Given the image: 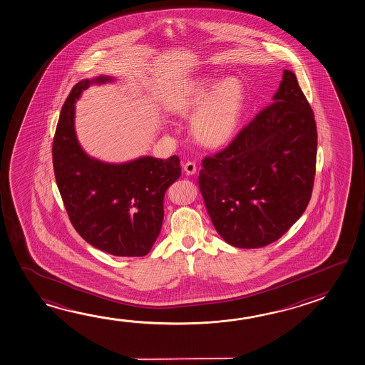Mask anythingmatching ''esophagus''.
<instances>
[{
    "mask_svg": "<svg viewBox=\"0 0 365 365\" xmlns=\"http://www.w3.org/2000/svg\"><path fill=\"white\" fill-rule=\"evenodd\" d=\"M182 168H184V171L187 175H194V173H197V166H195L194 162H186Z\"/></svg>",
    "mask_w": 365,
    "mask_h": 365,
    "instance_id": "1",
    "label": "esophagus"
}]
</instances>
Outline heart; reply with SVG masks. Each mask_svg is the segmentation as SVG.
<instances>
[{"mask_svg": "<svg viewBox=\"0 0 365 365\" xmlns=\"http://www.w3.org/2000/svg\"><path fill=\"white\" fill-rule=\"evenodd\" d=\"M245 88L236 76L216 83L204 76L186 88L173 102L179 116H192L194 139L205 148H221L236 135L245 108Z\"/></svg>", "mask_w": 365, "mask_h": 365, "instance_id": "obj_1", "label": "heart"}]
</instances>
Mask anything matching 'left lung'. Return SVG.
Masks as SVG:
<instances>
[{"label":"left lung","instance_id":"1","mask_svg":"<svg viewBox=\"0 0 365 365\" xmlns=\"http://www.w3.org/2000/svg\"><path fill=\"white\" fill-rule=\"evenodd\" d=\"M272 99L227 148L203 160L199 173L212 223L232 247L255 249L278 240L312 197L314 113L290 70Z\"/></svg>","mask_w":365,"mask_h":365}]
</instances>
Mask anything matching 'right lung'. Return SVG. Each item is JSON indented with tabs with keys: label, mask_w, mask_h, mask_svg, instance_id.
<instances>
[{
	"label": "right lung",
	"mask_w": 365,
	"mask_h": 365,
	"mask_svg": "<svg viewBox=\"0 0 365 365\" xmlns=\"http://www.w3.org/2000/svg\"><path fill=\"white\" fill-rule=\"evenodd\" d=\"M113 81L112 76L99 75L71 89L56 128L53 170L68 218L88 244L116 257H143L161 232L165 192L179 179L181 167L178 155L108 163L81 148L75 131V103L93 84Z\"/></svg>",
	"instance_id": "1"
}]
</instances>
